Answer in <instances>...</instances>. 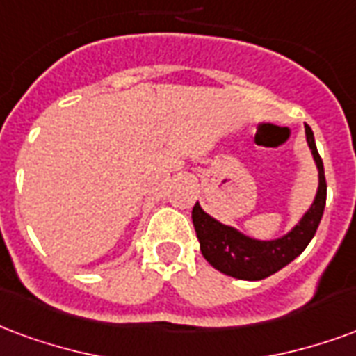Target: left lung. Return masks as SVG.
<instances>
[{
    "instance_id": "1",
    "label": "left lung",
    "mask_w": 356,
    "mask_h": 356,
    "mask_svg": "<svg viewBox=\"0 0 356 356\" xmlns=\"http://www.w3.org/2000/svg\"><path fill=\"white\" fill-rule=\"evenodd\" d=\"M305 136L318 168V189L313 204L286 235L271 241L248 237L232 225L218 222L216 218L201 209V204L195 203L191 220L201 245V252L204 260L220 273L243 281H261L296 260L309 245L311 238L315 237L326 204V178L323 159L316 152L315 136L309 124H305Z\"/></svg>"
}]
</instances>
